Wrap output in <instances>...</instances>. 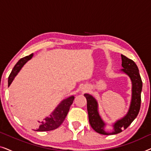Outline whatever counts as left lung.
<instances>
[{"mask_svg": "<svg viewBox=\"0 0 151 151\" xmlns=\"http://www.w3.org/2000/svg\"><path fill=\"white\" fill-rule=\"evenodd\" d=\"M122 69L120 72L128 76L131 82V98L129 110L124 116L117 119L111 124L112 131H108L106 129L108 123L102 119L99 112V104L97 99L91 95L84 93L87 101V111L88 121L91 127L97 133L102 135H115L127 129L137 116L141 105V93L142 81L139 69L135 62L122 54Z\"/></svg>", "mask_w": 151, "mask_h": 151, "instance_id": "left-lung-1", "label": "left lung"}]
</instances>
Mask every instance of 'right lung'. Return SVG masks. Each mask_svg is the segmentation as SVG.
Segmentation results:
<instances>
[{
    "mask_svg": "<svg viewBox=\"0 0 151 151\" xmlns=\"http://www.w3.org/2000/svg\"><path fill=\"white\" fill-rule=\"evenodd\" d=\"M33 56H34V53H32L28 56L22 58L16 63V65L14 66V69H12L11 73H10L9 78H8V86H9L10 84L12 83L14 78L18 75V73L23 67V66L29 60L32 59ZM74 98L75 97L73 96H71L62 100L55 107L54 110L51 113V114L49 116L45 117L41 122L39 127L35 131L40 132L49 131L58 128L62 124V123L65 120L66 116L67 115L70 106L73 102Z\"/></svg>",
    "mask_w": 151,
    "mask_h": 151,
    "instance_id": "obj_1",
    "label": "right lung"
}]
</instances>
